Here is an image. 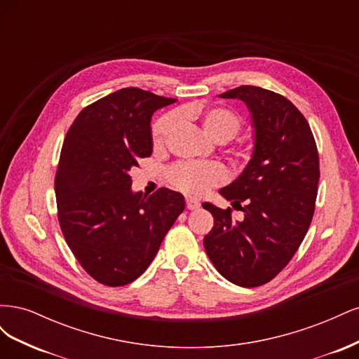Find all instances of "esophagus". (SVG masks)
I'll return each instance as SVG.
<instances>
[{
  "instance_id": "obj_1",
  "label": "esophagus",
  "mask_w": 359,
  "mask_h": 359,
  "mask_svg": "<svg viewBox=\"0 0 359 359\" xmlns=\"http://www.w3.org/2000/svg\"><path fill=\"white\" fill-rule=\"evenodd\" d=\"M186 205H187V208H189V210H198L199 206H201L199 201L193 199V198H187V199H186Z\"/></svg>"
}]
</instances>
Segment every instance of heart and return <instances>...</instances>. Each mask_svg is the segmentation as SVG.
<instances>
[{
	"label": "heart",
	"instance_id": "heart-1",
	"mask_svg": "<svg viewBox=\"0 0 359 359\" xmlns=\"http://www.w3.org/2000/svg\"><path fill=\"white\" fill-rule=\"evenodd\" d=\"M178 118L199 121L203 133L215 142H226L241 128V116L226 106H184L177 112L166 114L157 119L153 126L154 148L160 149L168 144L178 126ZM232 153L235 165H244L248 158L245 148H235ZM224 180L226 172L219 163H178L169 170L172 186L190 196H202Z\"/></svg>",
	"mask_w": 359,
	"mask_h": 359
}]
</instances>
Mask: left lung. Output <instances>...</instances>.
Returning a JSON list of instances; mask_svg holds the SVG:
<instances>
[{
  "instance_id": "obj_1",
  "label": "left lung",
  "mask_w": 359,
  "mask_h": 359,
  "mask_svg": "<svg viewBox=\"0 0 359 359\" xmlns=\"http://www.w3.org/2000/svg\"><path fill=\"white\" fill-rule=\"evenodd\" d=\"M243 100L252 112V160L220 194L244 212L202 206L214 217L203 238L217 271L243 287L273 280L297 253L306 236L318 196L319 154L307 119L286 97L260 86L241 85L220 94Z\"/></svg>"
}]
</instances>
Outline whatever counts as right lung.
Returning <instances> with one entry per match:
<instances>
[{"label":"right lung","instance_id":"right-lung-1","mask_svg":"<svg viewBox=\"0 0 359 359\" xmlns=\"http://www.w3.org/2000/svg\"><path fill=\"white\" fill-rule=\"evenodd\" d=\"M175 99L123 88L83 107L64 139L55 175L58 222L81 266L104 286L135 281L184 211L161 187L132 191L130 170L153 153L151 116Z\"/></svg>","mask_w":359,"mask_h":359}]
</instances>
